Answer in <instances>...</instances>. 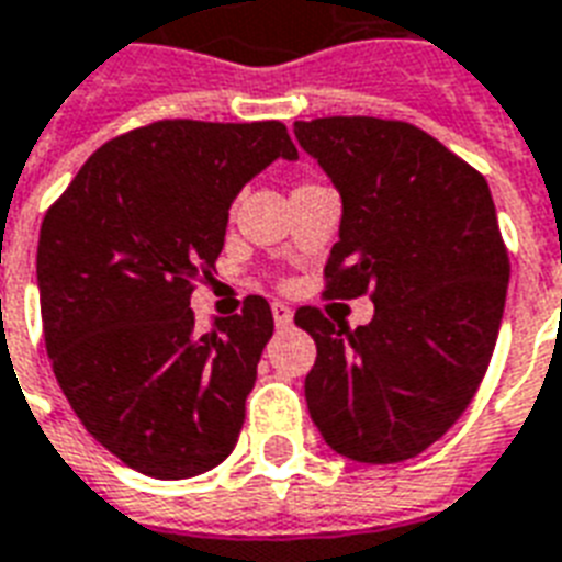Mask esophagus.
Listing matches in <instances>:
<instances>
[{
  "instance_id": "34e87169",
  "label": "esophagus",
  "mask_w": 562,
  "mask_h": 562,
  "mask_svg": "<svg viewBox=\"0 0 562 562\" xmlns=\"http://www.w3.org/2000/svg\"><path fill=\"white\" fill-rule=\"evenodd\" d=\"M271 312H273V324H277V329H289L291 327V321H294V312H291L285 303H273Z\"/></svg>"
}]
</instances>
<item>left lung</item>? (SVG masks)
Masks as SVG:
<instances>
[{
    "mask_svg": "<svg viewBox=\"0 0 562 562\" xmlns=\"http://www.w3.org/2000/svg\"><path fill=\"white\" fill-rule=\"evenodd\" d=\"M294 135L345 205L324 297L374 300L357 329L318 306L294 312L318 348L312 422L348 460H409L465 413L495 350L509 256L490 186L404 120H297Z\"/></svg>",
    "mask_w": 562,
    "mask_h": 562,
    "instance_id": "left-lung-1",
    "label": "left lung"
}]
</instances>
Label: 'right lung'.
<instances>
[{
  "instance_id": "1",
  "label": "right lung",
  "mask_w": 562,
  "mask_h": 562,
  "mask_svg": "<svg viewBox=\"0 0 562 562\" xmlns=\"http://www.w3.org/2000/svg\"><path fill=\"white\" fill-rule=\"evenodd\" d=\"M280 120H158L111 138L41 224L46 353L85 430L128 469L182 481L233 453L273 333L268 300L196 333L191 294L224 250L229 203L273 158Z\"/></svg>"
}]
</instances>
